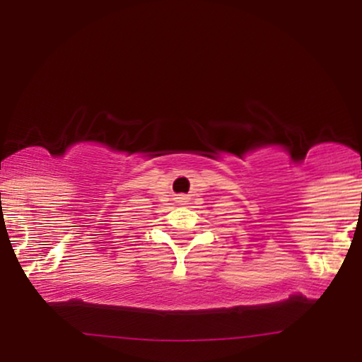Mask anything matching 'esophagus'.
Segmentation results:
<instances>
[{
    "instance_id": "obj_1",
    "label": "esophagus",
    "mask_w": 362,
    "mask_h": 362,
    "mask_svg": "<svg viewBox=\"0 0 362 362\" xmlns=\"http://www.w3.org/2000/svg\"><path fill=\"white\" fill-rule=\"evenodd\" d=\"M177 201L180 202V204H185V202L189 201V197H187V195H178V197H177Z\"/></svg>"
}]
</instances>
